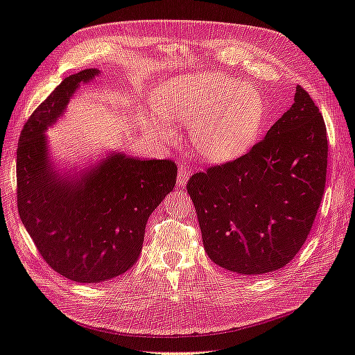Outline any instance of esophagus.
<instances>
[{
  "instance_id": "obj_1",
  "label": "esophagus",
  "mask_w": 355,
  "mask_h": 355,
  "mask_svg": "<svg viewBox=\"0 0 355 355\" xmlns=\"http://www.w3.org/2000/svg\"><path fill=\"white\" fill-rule=\"evenodd\" d=\"M191 175H192V170L188 167V164L182 163L179 166V170H178V185L180 188H184L187 185V182H188Z\"/></svg>"
}]
</instances>
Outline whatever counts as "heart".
Instances as JSON below:
<instances>
[{
    "instance_id": "obj_1",
    "label": "heart",
    "mask_w": 355,
    "mask_h": 355,
    "mask_svg": "<svg viewBox=\"0 0 355 355\" xmlns=\"http://www.w3.org/2000/svg\"><path fill=\"white\" fill-rule=\"evenodd\" d=\"M157 111L179 124H189V144L207 163H228L249 151L265 120L262 94L250 84L225 73L204 72L173 80L155 98ZM157 137L173 132L157 115L149 120Z\"/></svg>"
}]
</instances>
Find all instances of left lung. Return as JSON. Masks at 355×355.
<instances>
[{
	"label": "left lung",
	"mask_w": 355,
	"mask_h": 355,
	"mask_svg": "<svg viewBox=\"0 0 355 355\" xmlns=\"http://www.w3.org/2000/svg\"><path fill=\"white\" fill-rule=\"evenodd\" d=\"M327 132L304 87L247 154L192 175L187 184L204 249L228 271L261 275L293 259L324 194Z\"/></svg>",
	"instance_id": "left-lung-1"
}]
</instances>
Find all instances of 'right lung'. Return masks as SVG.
I'll return each mask as SVG.
<instances>
[{
    "mask_svg": "<svg viewBox=\"0 0 355 355\" xmlns=\"http://www.w3.org/2000/svg\"><path fill=\"white\" fill-rule=\"evenodd\" d=\"M69 75L31 114L17 145V211L51 270L77 283H101L125 272L142 250L149 214L176 185L171 159L103 158L77 179L62 178L47 157L46 128L65 111L80 83Z\"/></svg>",
    "mask_w": 355,
    "mask_h": 355,
    "instance_id": "obj_1",
    "label": "right lung"
}]
</instances>
